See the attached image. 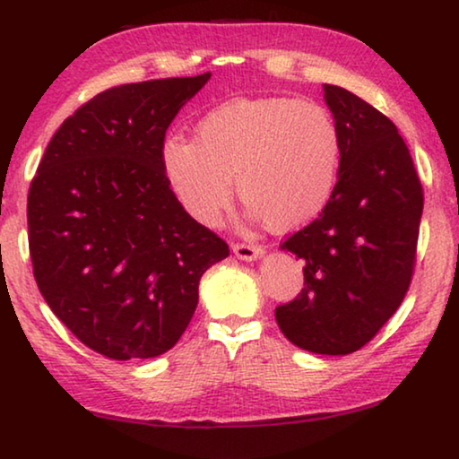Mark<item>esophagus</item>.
Returning <instances> with one entry per match:
<instances>
[{"label": "esophagus", "instance_id": "34e87169", "mask_svg": "<svg viewBox=\"0 0 459 459\" xmlns=\"http://www.w3.org/2000/svg\"><path fill=\"white\" fill-rule=\"evenodd\" d=\"M232 253H235V257L240 261H257L259 257H263V248L257 245L237 243L232 245Z\"/></svg>", "mask_w": 459, "mask_h": 459}]
</instances>
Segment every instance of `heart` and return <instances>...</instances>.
I'll use <instances>...</instances> for the list:
<instances>
[{"mask_svg":"<svg viewBox=\"0 0 459 459\" xmlns=\"http://www.w3.org/2000/svg\"><path fill=\"white\" fill-rule=\"evenodd\" d=\"M342 139L322 105L269 97L237 99L198 123L196 139L169 135L161 166L194 221L214 224L232 198L273 230L306 227L336 190Z\"/></svg>","mask_w":459,"mask_h":459,"instance_id":"1","label":"heart"}]
</instances>
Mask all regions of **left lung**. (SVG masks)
I'll use <instances>...</instances> for the list:
<instances>
[{"label": "left lung", "mask_w": 459, "mask_h": 459, "mask_svg": "<svg viewBox=\"0 0 459 459\" xmlns=\"http://www.w3.org/2000/svg\"><path fill=\"white\" fill-rule=\"evenodd\" d=\"M342 139L336 190L281 251L304 263V290L275 309L301 351L356 352L383 328L409 290L423 190L397 127L351 91L324 84Z\"/></svg>", "instance_id": "8db88e82"}]
</instances>
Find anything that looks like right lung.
<instances>
[{
    "label": "right lung",
    "instance_id": "1",
    "mask_svg": "<svg viewBox=\"0 0 459 459\" xmlns=\"http://www.w3.org/2000/svg\"><path fill=\"white\" fill-rule=\"evenodd\" d=\"M211 81L119 84L52 135L28 194L38 290L91 351L153 359L188 328L198 283L229 247L184 211L161 166L166 131Z\"/></svg>",
    "mask_w": 459,
    "mask_h": 459
}]
</instances>
